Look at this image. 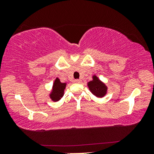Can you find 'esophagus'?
Segmentation results:
<instances>
[{
	"mask_svg": "<svg viewBox=\"0 0 154 154\" xmlns=\"http://www.w3.org/2000/svg\"><path fill=\"white\" fill-rule=\"evenodd\" d=\"M81 82H82V81H81V79H75V83H81Z\"/></svg>",
	"mask_w": 154,
	"mask_h": 154,
	"instance_id": "1",
	"label": "esophagus"
}]
</instances>
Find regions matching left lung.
I'll return each mask as SVG.
<instances>
[{"label":"left lung","mask_w":154,"mask_h":154,"mask_svg":"<svg viewBox=\"0 0 154 154\" xmlns=\"http://www.w3.org/2000/svg\"><path fill=\"white\" fill-rule=\"evenodd\" d=\"M88 85L91 92L97 97H103L106 94L107 88L96 76H93V80L88 82Z\"/></svg>","instance_id":"obj_1"}]
</instances>
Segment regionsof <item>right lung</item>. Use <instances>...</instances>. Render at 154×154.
Here are the masks:
<instances>
[{"label": "right lung", "mask_w": 154, "mask_h": 154, "mask_svg": "<svg viewBox=\"0 0 154 154\" xmlns=\"http://www.w3.org/2000/svg\"><path fill=\"white\" fill-rule=\"evenodd\" d=\"M66 83H61L58 78H56L54 83L53 88L50 94V98L53 101H58L64 95V91Z\"/></svg>", "instance_id": "1"}]
</instances>
